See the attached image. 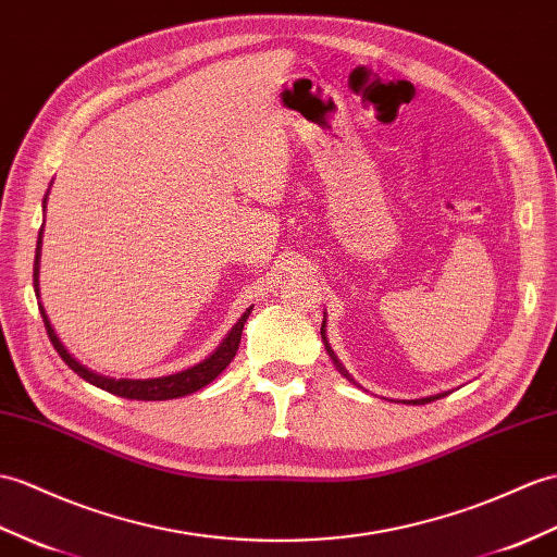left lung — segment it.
Listing matches in <instances>:
<instances>
[{
	"label": "left lung",
	"instance_id": "8db88e82",
	"mask_svg": "<svg viewBox=\"0 0 557 557\" xmlns=\"http://www.w3.org/2000/svg\"><path fill=\"white\" fill-rule=\"evenodd\" d=\"M327 313H325V318H322V327H320V337H322V344H325V351H327V356L332 358V363H334V368H337L339 372H342V377H346L348 382H354V377L351 374H348V370L342 366V360L337 358V354H334V348L330 346V342H327ZM356 384V382H354ZM358 386V384H356ZM450 392H442V394H434V396H422V398H410V400H394V404H412V406H422V404H432V400H436V398H444V396H448Z\"/></svg>",
	"mask_w": 557,
	"mask_h": 557
}]
</instances>
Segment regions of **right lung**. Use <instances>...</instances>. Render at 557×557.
Segmentation results:
<instances>
[{"instance_id": "1", "label": "right lung", "mask_w": 557, "mask_h": 557, "mask_svg": "<svg viewBox=\"0 0 557 557\" xmlns=\"http://www.w3.org/2000/svg\"><path fill=\"white\" fill-rule=\"evenodd\" d=\"M49 194V191H47ZM47 194H45V201H42V209H47ZM42 232H45V223L40 227V235H37V249H35V268H33V287H35V296L40 299V256H42ZM40 306V313L45 320V327L51 344H54L57 354L63 358V363H66L75 374H81V377L89 384L99 386V389L115 394L121 398H133V400H171V398H180V396H187L203 389L206 384H211L220 372H223L230 360L237 356V348H239V339H242V330H244V322H247L251 308L244 310V315L237 320V325H232V330L225 334V339L218 344L215 351L211 356H206L201 363L191 366L187 370H180L173 374H163V377H149V380H115V377H107V374H99L95 370L85 368L81 360L73 358L69 354V348L61 344V339L57 337L54 327H51V322L47 318V310L42 306V301H37Z\"/></svg>"}]
</instances>
